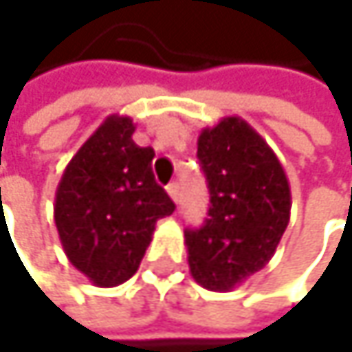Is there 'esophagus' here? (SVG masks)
Returning a JSON list of instances; mask_svg holds the SVG:
<instances>
[{
    "label": "esophagus",
    "instance_id": "1",
    "mask_svg": "<svg viewBox=\"0 0 352 352\" xmlns=\"http://www.w3.org/2000/svg\"><path fill=\"white\" fill-rule=\"evenodd\" d=\"M166 194L170 196V200L177 204L182 200V192H179V184H168L166 186Z\"/></svg>",
    "mask_w": 352,
    "mask_h": 352
}]
</instances>
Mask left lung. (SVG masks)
I'll return each instance as SVG.
<instances>
[{"mask_svg": "<svg viewBox=\"0 0 352 352\" xmlns=\"http://www.w3.org/2000/svg\"><path fill=\"white\" fill-rule=\"evenodd\" d=\"M210 208L186 231L190 272L208 291H233L274 256L291 219L287 173L268 142L241 117H223L198 138Z\"/></svg>", "mask_w": 352, "mask_h": 352, "instance_id": "1", "label": "left lung"}]
</instances>
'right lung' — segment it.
<instances>
[{
	"instance_id": "right-lung-1",
	"label": "right lung",
	"mask_w": 352,
	"mask_h": 352,
	"mask_svg": "<svg viewBox=\"0 0 352 352\" xmlns=\"http://www.w3.org/2000/svg\"><path fill=\"white\" fill-rule=\"evenodd\" d=\"M131 117L109 115L67 162L55 192V227L72 266L96 287L129 280L158 219L175 204L154 182V150L140 148Z\"/></svg>"
}]
</instances>
